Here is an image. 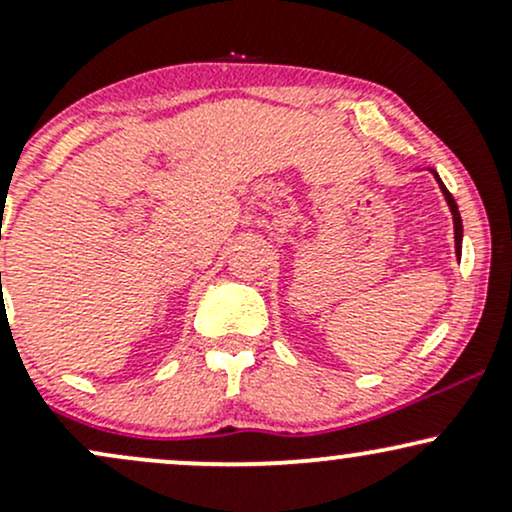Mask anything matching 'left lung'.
Returning <instances> with one entry per match:
<instances>
[{
  "label": "left lung",
  "mask_w": 512,
  "mask_h": 512,
  "mask_svg": "<svg viewBox=\"0 0 512 512\" xmlns=\"http://www.w3.org/2000/svg\"><path fill=\"white\" fill-rule=\"evenodd\" d=\"M433 173V178H436V182H438V187H440V192H443V197H445V202H448V207H450V214H452V223H455V255H457V260H460L462 257V216H460V211H457V204H455V199H452V195L448 192V187L443 185V180L438 178V173L433 168H428Z\"/></svg>",
  "instance_id": "obj_1"
}]
</instances>
